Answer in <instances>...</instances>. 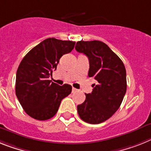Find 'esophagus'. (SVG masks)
<instances>
[{"mask_svg":"<svg viewBox=\"0 0 151 151\" xmlns=\"http://www.w3.org/2000/svg\"><path fill=\"white\" fill-rule=\"evenodd\" d=\"M78 91V90L76 89V88H74V87H73V88H72V92H73V93H74V92H76V91Z\"/></svg>","mask_w":151,"mask_h":151,"instance_id":"34e87169","label":"esophagus"}]
</instances>
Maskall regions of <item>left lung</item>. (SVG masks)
<instances>
[{
    "mask_svg": "<svg viewBox=\"0 0 151 151\" xmlns=\"http://www.w3.org/2000/svg\"><path fill=\"white\" fill-rule=\"evenodd\" d=\"M75 49L88 58V76L97 81L93 85V91L85 93L84 102L78 105V114L85 122L101 124L118 110L126 93L124 64L107 44L100 40H81L77 42Z\"/></svg>",
    "mask_w": 151,
    "mask_h": 151,
    "instance_id": "1",
    "label": "left lung"
}]
</instances>
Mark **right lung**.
<instances>
[{"label": "right lung", "instance_id": "right-lung-1", "mask_svg": "<svg viewBox=\"0 0 151 151\" xmlns=\"http://www.w3.org/2000/svg\"><path fill=\"white\" fill-rule=\"evenodd\" d=\"M75 42L47 38L31 49L21 60L16 74L15 92L25 112L46 121L58 112L60 102L71 93L69 84L59 86L49 78L60 58L74 47Z\"/></svg>", "mask_w": 151, "mask_h": 151}]
</instances>
